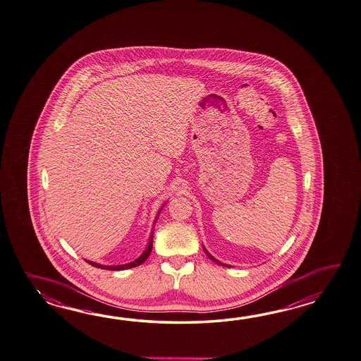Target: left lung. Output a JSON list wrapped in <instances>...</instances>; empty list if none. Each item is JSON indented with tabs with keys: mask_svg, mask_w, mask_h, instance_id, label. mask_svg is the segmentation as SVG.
<instances>
[{
	"mask_svg": "<svg viewBox=\"0 0 361 361\" xmlns=\"http://www.w3.org/2000/svg\"><path fill=\"white\" fill-rule=\"evenodd\" d=\"M202 247H203V251H204V254H206V255H207V257H209V259H211V260H212V262H214V263H216V264L221 265V267H232V265L225 264V263H221V262H220V260H217V259H215V257H212V255H211V254H209V250H207V249H206V247H204V245H203V246H202Z\"/></svg>",
	"mask_w": 361,
	"mask_h": 361,
	"instance_id": "left-lung-1",
	"label": "left lung"
}]
</instances>
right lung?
<instances>
[{
  "instance_id": "obj_1",
  "label": "right lung",
  "mask_w": 361,
  "mask_h": 361,
  "mask_svg": "<svg viewBox=\"0 0 361 361\" xmlns=\"http://www.w3.org/2000/svg\"><path fill=\"white\" fill-rule=\"evenodd\" d=\"M166 204V203H164ZM164 204L161 206V209L158 211V214H157V217H155V221H154V225L157 223V220H158V217H159V214H161V209L164 207ZM152 237H154V229H152V233H150V237H149V242H147V245H146V247H145L144 251H142V254L140 255V257L135 259L133 262H130V263H127V264H121V265H104V264H98V263H94V262H90V260H85V262H88L89 264L93 265V267H97V268H101V269H107V271H124V269H129V268H133V267H137V265H141L144 263L145 260L149 257L150 255V252H152Z\"/></svg>"
}]
</instances>
